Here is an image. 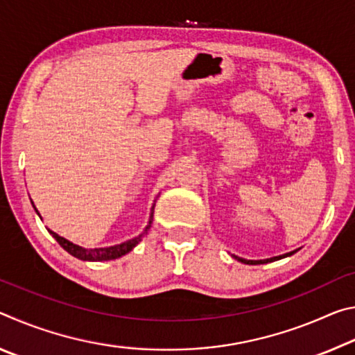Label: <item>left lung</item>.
Masks as SVG:
<instances>
[{
    "label": "left lung",
    "instance_id": "obj_1",
    "mask_svg": "<svg viewBox=\"0 0 355 355\" xmlns=\"http://www.w3.org/2000/svg\"><path fill=\"white\" fill-rule=\"evenodd\" d=\"M293 254H296V250H293V252H288V254H284V255H279V257L266 258V260H245V258H241V257H236V255H233V257H235L238 261H241V263H244V264H263V263H271V261H275V260H280V258L290 257V255H293Z\"/></svg>",
    "mask_w": 355,
    "mask_h": 355
}]
</instances>
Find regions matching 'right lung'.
I'll return each mask as SVG.
<instances>
[{"label":"right lung","instance_id":"right-lung-1","mask_svg":"<svg viewBox=\"0 0 355 355\" xmlns=\"http://www.w3.org/2000/svg\"><path fill=\"white\" fill-rule=\"evenodd\" d=\"M33 203V202H31ZM34 207V205H33ZM35 209V207H34ZM153 209H155V205L152 207V213H150V219H148V225L146 227V230H144L139 236H136L133 239H128V241H125L122 244H117V245H111V248H98V249H84L81 248V245L78 244H73L70 243L69 239H65L62 236H59L58 233L50 232V235L56 239V241L59 243V245L64 250H67L70 255H73L76 258H80V260L83 261H107V260H116V258H120L125 254H128L130 250H133L137 244H139V241L142 239V236L146 235V233L148 232V228L152 227V222H153ZM37 211V209H35ZM39 214V213H37ZM42 219V218H40Z\"/></svg>","mask_w":355,"mask_h":355}]
</instances>
